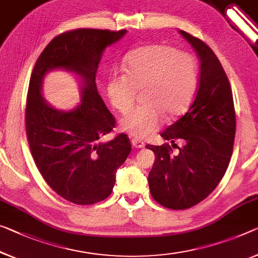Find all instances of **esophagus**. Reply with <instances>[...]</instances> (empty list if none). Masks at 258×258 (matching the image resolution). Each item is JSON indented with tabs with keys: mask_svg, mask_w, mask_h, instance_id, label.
I'll list each match as a JSON object with an SVG mask.
<instances>
[{
	"mask_svg": "<svg viewBox=\"0 0 258 258\" xmlns=\"http://www.w3.org/2000/svg\"><path fill=\"white\" fill-rule=\"evenodd\" d=\"M132 145L134 149H143L144 148V143L140 140H136V138H133L132 140Z\"/></svg>",
	"mask_w": 258,
	"mask_h": 258,
	"instance_id": "obj_1",
	"label": "esophagus"
}]
</instances>
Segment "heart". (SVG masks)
Wrapping results in <instances>:
<instances>
[{"instance_id": "heart-1", "label": "heart", "mask_w": 258, "mask_h": 258, "mask_svg": "<svg viewBox=\"0 0 258 258\" xmlns=\"http://www.w3.org/2000/svg\"><path fill=\"white\" fill-rule=\"evenodd\" d=\"M125 73L109 77L107 92L110 104L125 113L133 106L137 90H144V105L120 120V129L136 140L157 132L168 117L188 108L197 88L198 67L192 55L160 43L134 49L124 57Z\"/></svg>"}]
</instances>
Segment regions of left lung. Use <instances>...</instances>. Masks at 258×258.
<instances>
[{
    "label": "left lung",
    "mask_w": 258,
    "mask_h": 258,
    "mask_svg": "<svg viewBox=\"0 0 258 258\" xmlns=\"http://www.w3.org/2000/svg\"><path fill=\"white\" fill-rule=\"evenodd\" d=\"M180 33L200 58V82L187 113L161 137L173 144L181 140L183 148L173 154L167 143L146 145L156 154L148 179L150 191L172 210L191 208L216 189L228 167L235 137L234 102L223 66L207 43L182 30Z\"/></svg>",
    "instance_id": "left-lung-1"
}]
</instances>
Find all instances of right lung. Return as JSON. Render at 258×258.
I'll use <instances>...</instances> for the list:
<instances>
[{
	"instance_id": "1",
	"label": "right lung",
	"mask_w": 258,
	"mask_h": 258,
	"mask_svg": "<svg viewBox=\"0 0 258 258\" xmlns=\"http://www.w3.org/2000/svg\"><path fill=\"white\" fill-rule=\"evenodd\" d=\"M126 30L79 29L55 37L35 62L27 92L25 124L31 153L45 181L57 195L79 205L104 201L112 192L116 170L132 151L120 134L109 142L115 120L99 96L96 75L102 53ZM53 70L74 73L81 104L57 110L42 97L45 75Z\"/></svg>"
}]
</instances>
